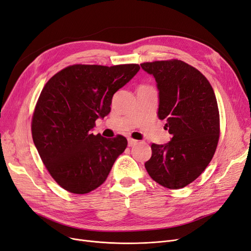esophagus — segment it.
<instances>
[{
	"instance_id": "esophagus-1",
	"label": "esophagus",
	"mask_w": 251,
	"mask_h": 251,
	"mask_svg": "<svg viewBox=\"0 0 251 251\" xmlns=\"http://www.w3.org/2000/svg\"><path fill=\"white\" fill-rule=\"evenodd\" d=\"M137 144V141L133 140V138H128V147H132Z\"/></svg>"
}]
</instances>
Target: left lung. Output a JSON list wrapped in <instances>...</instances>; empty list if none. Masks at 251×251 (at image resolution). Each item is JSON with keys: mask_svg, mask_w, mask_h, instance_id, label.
<instances>
[{"mask_svg": "<svg viewBox=\"0 0 251 251\" xmlns=\"http://www.w3.org/2000/svg\"><path fill=\"white\" fill-rule=\"evenodd\" d=\"M158 89V118L172 134L164 145L152 144L145 163L161 186L179 189L196 180L213 158L219 140V111L208 79L180 60L143 63Z\"/></svg>", "mask_w": 251, "mask_h": 251, "instance_id": "8db88e82", "label": "left lung"}]
</instances>
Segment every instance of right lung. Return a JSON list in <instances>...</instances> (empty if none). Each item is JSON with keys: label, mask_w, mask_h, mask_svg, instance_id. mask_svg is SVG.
Wrapping results in <instances>:
<instances>
[{"label": "right lung", "mask_w": 251, "mask_h": 251, "mask_svg": "<svg viewBox=\"0 0 251 251\" xmlns=\"http://www.w3.org/2000/svg\"><path fill=\"white\" fill-rule=\"evenodd\" d=\"M137 64L72 65L46 82L34 110L32 136L53 180L71 193L85 194L103 183L127 140L92 133L110 111L115 93L138 72Z\"/></svg>", "instance_id": "1"}]
</instances>
